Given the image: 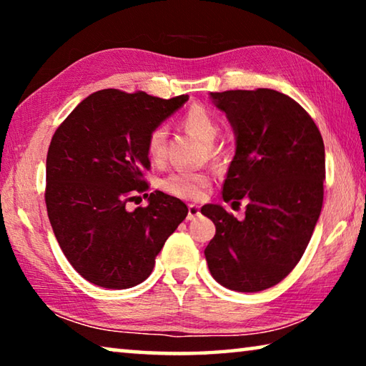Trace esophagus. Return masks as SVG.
I'll return each instance as SVG.
<instances>
[{"label": "esophagus", "instance_id": "34e87169", "mask_svg": "<svg viewBox=\"0 0 366 366\" xmlns=\"http://www.w3.org/2000/svg\"><path fill=\"white\" fill-rule=\"evenodd\" d=\"M198 216H200V207L194 205V203H190V205H189V213H187V219L189 221H194L195 218H198Z\"/></svg>", "mask_w": 366, "mask_h": 366}]
</instances>
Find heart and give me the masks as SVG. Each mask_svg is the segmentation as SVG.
<instances>
[{
  "label": "heart",
  "mask_w": 366,
  "mask_h": 366,
  "mask_svg": "<svg viewBox=\"0 0 366 366\" xmlns=\"http://www.w3.org/2000/svg\"><path fill=\"white\" fill-rule=\"evenodd\" d=\"M182 126L205 144H212L219 132V122L216 119V116L208 108L200 107V104H195V107L185 111V114L182 116ZM166 140H168V131H166L164 126L154 127L152 134L148 135L147 152L153 161H161L164 158ZM208 184L209 176L207 172L177 169L163 179L161 187L171 195L181 198H198Z\"/></svg>",
  "instance_id": "heart-1"
}]
</instances>
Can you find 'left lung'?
Returning <instances> with one entry per match:
<instances>
[{"mask_svg":"<svg viewBox=\"0 0 366 366\" xmlns=\"http://www.w3.org/2000/svg\"><path fill=\"white\" fill-rule=\"evenodd\" d=\"M235 137L224 202L247 200L245 218L208 203L216 234L205 249L209 272L237 292L281 282L299 263L323 207L325 144L292 98L271 89L212 92Z\"/></svg>","mask_w":366,"mask_h":366,"instance_id":"1","label":"left lung"}]
</instances>
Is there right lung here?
I'll return each instance as SVG.
<instances>
[{"label":"right lung","mask_w":366,"mask_h":366,"mask_svg":"<svg viewBox=\"0 0 366 366\" xmlns=\"http://www.w3.org/2000/svg\"><path fill=\"white\" fill-rule=\"evenodd\" d=\"M189 100L107 89L80 102L54 132L46 154V212L61 250L95 286L144 282L169 235L185 219L184 202L154 190L145 208H126L148 184L147 142Z\"/></svg>","instance_id":"add662e5"}]
</instances>
